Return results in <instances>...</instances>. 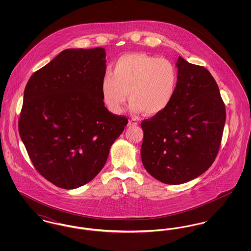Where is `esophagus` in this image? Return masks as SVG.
I'll return each mask as SVG.
<instances>
[{
    "label": "esophagus",
    "instance_id": "34e87169",
    "mask_svg": "<svg viewBox=\"0 0 251 251\" xmlns=\"http://www.w3.org/2000/svg\"><path fill=\"white\" fill-rule=\"evenodd\" d=\"M138 123L135 120H130L128 122V127H132V126H136Z\"/></svg>",
    "mask_w": 251,
    "mask_h": 251
}]
</instances>
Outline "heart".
I'll use <instances>...</instances> for the list:
<instances>
[{
	"label": "heart",
	"mask_w": 251,
	"mask_h": 251,
	"mask_svg": "<svg viewBox=\"0 0 251 251\" xmlns=\"http://www.w3.org/2000/svg\"><path fill=\"white\" fill-rule=\"evenodd\" d=\"M176 66L166 58L137 52L120 56L112 73L101 80L103 101L114 114H120L127 100L131 109L146 116H156L171 103L178 85Z\"/></svg>",
	"instance_id": "1"
}]
</instances>
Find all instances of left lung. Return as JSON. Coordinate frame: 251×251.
I'll list each match as a JSON object with an SVG mask.
<instances>
[{
  "label": "left lung",
  "instance_id": "8db88e82",
  "mask_svg": "<svg viewBox=\"0 0 251 251\" xmlns=\"http://www.w3.org/2000/svg\"><path fill=\"white\" fill-rule=\"evenodd\" d=\"M179 80L169 106L141 123V158L146 170L167 184L201 176L215 161L226 109L218 85L204 67L179 56Z\"/></svg>",
  "mask_w": 251,
  "mask_h": 251
}]
</instances>
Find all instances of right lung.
Segmentation results:
<instances>
[{
	"instance_id": "1",
	"label": "right lung",
	"mask_w": 251,
	"mask_h": 251,
	"mask_svg": "<svg viewBox=\"0 0 251 251\" xmlns=\"http://www.w3.org/2000/svg\"><path fill=\"white\" fill-rule=\"evenodd\" d=\"M105 57L100 47L67 49L35 72L24 89L20 136L36 170L64 189L95 178L128 123L104 106Z\"/></svg>"
}]
</instances>
